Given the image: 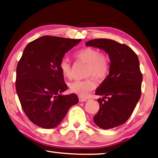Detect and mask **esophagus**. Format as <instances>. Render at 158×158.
Returning <instances> with one entry per match:
<instances>
[{"label": "esophagus", "mask_w": 158, "mask_h": 158, "mask_svg": "<svg viewBox=\"0 0 158 158\" xmlns=\"http://www.w3.org/2000/svg\"><path fill=\"white\" fill-rule=\"evenodd\" d=\"M79 102H87V101H88V98H85L82 97H79Z\"/></svg>", "instance_id": "1"}]
</instances>
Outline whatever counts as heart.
<instances>
[{
  "label": "heart",
  "instance_id": "b5f03b06",
  "mask_svg": "<svg viewBox=\"0 0 158 158\" xmlns=\"http://www.w3.org/2000/svg\"><path fill=\"white\" fill-rule=\"evenodd\" d=\"M76 58L87 64L86 76H93L97 79H102L109 71L108 59L97 49L87 48L81 49L75 54ZM59 70L64 78L70 77V64L66 58H63L59 62ZM94 78L89 77L84 80H76L69 85L72 93L80 97H87L96 88Z\"/></svg>",
  "mask_w": 158,
  "mask_h": 158
}]
</instances>
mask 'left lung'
Wrapping results in <instances>:
<instances>
[{
    "mask_svg": "<svg viewBox=\"0 0 158 158\" xmlns=\"http://www.w3.org/2000/svg\"><path fill=\"white\" fill-rule=\"evenodd\" d=\"M85 45L104 50L110 61L109 73L96 90L95 94L103 97L97 99L99 110L94 123L103 129L121 126L133 113L141 96L143 76L138 57L129 47L111 39L90 40Z\"/></svg>",
    "mask_w": 158,
    "mask_h": 158,
    "instance_id": "obj_1",
    "label": "left lung"
}]
</instances>
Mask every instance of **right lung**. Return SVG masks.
Wrapping results in <instances>:
<instances>
[{
    "mask_svg": "<svg viewBox=\"0 0 158 158\" xmlns=\"http://www.w3.org/2000/svg\"><path fill=\"white\" fill-rule=\"evenodd\" d=\"M80 41L42 36L29 43L23 50L16 69V92L23 111L36 126L55 128L69 108L79 102L77 94H61L68 86L59 70V62Z\"/></svg>",
    "mask_w": 158,
    "mask_h": 158,
    "instance_id": "add662e5",
    "label": "right lung"
}]
</instances>
